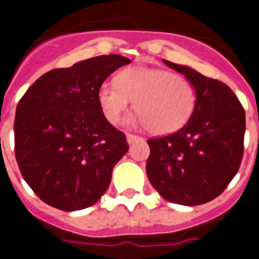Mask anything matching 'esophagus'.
<instances>
[{"mask_svg": "<svg viewBox=\"0 0 259 259\" xmlns=\"http://www.w3.org/2000/svg\"><path fill=\"white\" fill-rule=\"evenodd\" d=\"M138 139H141L139 137H137V135H132V134H127V142L131 145V143L137 142Z\"/></svg>", "mask_w": 259, "mask_h": 259, "instance_id": "esophagus-1", "label": "esophagus"}]
</instances>
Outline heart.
I'll return each mask as SVG.
<instances>
[{"label":"heart","mask_w":259,"mask_h":259,"mask_svg":"<svg viewBox=\"0 0 259 259\" xmlns=\"http://www.w3.org/2000/svg\"><path fill=\"white\" fill-rule=\"evenodd\" d=\"M134 101L132 122L148 125L157 135L181 130L196 106L193 87L181 75L164 69L132 66L118 71L113 82H103L98 102L109 122L117 124Z\"/></svg>","instance_id":"obj_1"}]
</instances>
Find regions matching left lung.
<instances>
[{
  "instance_id": "obj_1",
  "label": "left lung",
  "mask_w": 259,
  "mask_h": 259,
  "mask_svg": "<svg viewBox=\"0 0 259 259\" xmlns=\"http://www.w3.org/2000/svg\"><path fill=\"white\" fill-rule=\"evenodd\" d=\"M185 75L196 92L190 120L175 134L149 139L146 174L164 199L199 205L220 196L243 157L246 114L229 87L189 66L163 60Z\"/></svg>"
}]
</instances>
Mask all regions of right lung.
Masks as SVG:
<instances>
[{
    "label": "right lung",
    "mask_w": 259,
    "mask_h": 259,
    "mask_svg": "<svg viewBox=\"0 0 259 259\" xmlns=\"http://www.w3.org/2000/svg\"><path fill=\"white\" fill-rule=\"evenodd\" d=\"M131 60L102 55L51 70L26 91L15 116V156L34 193L62 211L94 205L109 188L125 135L103 114L98 90Z\"/></svg>",
    "instance_id": "add662e5"
}]
</instances>
